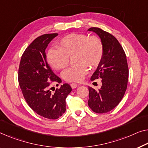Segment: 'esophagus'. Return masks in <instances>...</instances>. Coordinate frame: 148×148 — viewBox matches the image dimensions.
Wrapping results in <instances>:
<instances>
[{
  "mask_svg": "<svg viewBox=\"0 0 148 148\" xmlns=\"http://www.w3.org/2000/svg\"><path fill=\"white\" fill-rule=\"evenodd\" d=\"M70 86H71L72 88H73V89H74V88H76L77 87V84L75 83H72L71 84H70Z\"/></svg>",
  "mask_w": 148,
  "mask_h": 148,
  "instance_id": "34e87169",
  "label": "esophagus"
}]
</instances>
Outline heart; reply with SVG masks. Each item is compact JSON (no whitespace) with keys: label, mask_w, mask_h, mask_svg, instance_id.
<instances>
[{"label":"heart","mask_w":148,"mask_h":148,"mask_svg":"<svg viewBox=\"0 0 148 148\" xmlns=\"http://www.w3.org/2000/svg\"><path fill=\"white\" fill-rule=\"evenodd\" d=\"M58 49L50 48L46 53V60L56 70L66 68L70 57L74 56L76 66L64 71L62 76L68 82H81L88 73L89 67L96 68L100 65L103 55V46L100 38L85 34H68L57 45Z\"/></svg>","instance_id":"obj_1"}]
</instances>
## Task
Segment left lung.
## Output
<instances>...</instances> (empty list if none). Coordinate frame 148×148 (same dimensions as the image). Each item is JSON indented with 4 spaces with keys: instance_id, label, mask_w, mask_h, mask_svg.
I'll use <instances>...</instances> for the list:
<instances>
[{
    "instance_id": "8db88e82",
    "label": "left lung",
    "mask_w": 148,
    "mask_h": 148,
    "mask_svg": "<svg viewBox=\"0 0 148 148\" xmlns=\"http://www.w3.org/2000/svg\"><path fill=\"white\" fill-rule=\"evenodd\" d=\"M88 31L95 32L103 46L102 60L91 77V80L101 78L102 84L98 90L88 86V106L96 113H106L118 105L126 90L129 75L126 56L113 35L95 27Z\"/></svg>"
}]
</instances>
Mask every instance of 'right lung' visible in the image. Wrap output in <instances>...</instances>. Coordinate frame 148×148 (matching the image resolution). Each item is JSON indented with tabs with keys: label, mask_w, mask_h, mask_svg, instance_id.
I'll list each match as a JSON object with an SVG mask.
<instances>
[{
	"label": "right lung",
	"mask_w": 148,
	"mask_h": 148,
	"mask_svg": "<svg viewBox=\"0 0 148 148\" xmlns=\"http://www.w3.org/2000/svg\"><path fill=\"white\" fill-rule=\"evenodd\" d=\"M58 35L46 34L35 39L24 52L18 69L19 86L26 102L36 114L50 120L58 119L66 112V98L72 91L68 84H63L54 94L49 90L50 81L62 82L48 65L45 52Z\"/></svg>",
	"instance_id": "1"
}]
</instances>
